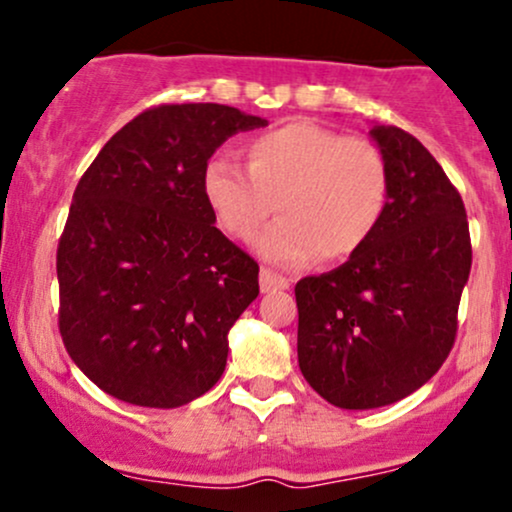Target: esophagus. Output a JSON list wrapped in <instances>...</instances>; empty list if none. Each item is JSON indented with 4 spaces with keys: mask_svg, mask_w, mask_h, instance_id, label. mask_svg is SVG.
<instances>
[{
    "mask_svg": "<svg viewBox=\"0 0 512 512\" xmlns=\"http://www.w3.org/2000/svg\"><path fill=\"white\" fill-rule=\"evenodd\" d=\"M291 281L284 279V276L269 272V269H262L260 272V289L262 293H272V291H284L289 289Z\"/></svg>",
    "mask_w": 512,
    "mask_h": 512,
    "instance_id": "34e87169",
    "label": "esophagus"
}]
</instances>
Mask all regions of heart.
I'll use <instances>...</instances> for the list:
<instances>
[{"mask_svg":"<svg viewBox=\"0 0 512 512\" xmlns=\"http://www.w3.org/2000/svg\"><path fill=\"white\" fill-rule=\"evenodd\" d=\"M248 173L226 158L204 168L211 214L231 238L248 240L274 211L281 219L255 238V252L276 267H301L317 255L342 262L356 255L387 202V166L361 137L293 120L245 146Z\"/></svg>","mask_w":512,"mask_h":512,"instance_id":"obj_1","label":"heart"}]
</instances>
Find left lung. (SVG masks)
Returning a JSON list of instances; mask_svg holds the SVG:
<instances>
[{"instance_id": "1", "label": "left lung", "mask_w": 512, "mask_h": 512, "mask_svg": "<svg viewBox=\"0 0 512 512\" xmlns=\"http://www.w3.org/2000/svg\"><path fill=\"white\" fill-rule=\"evenodd\" d=\"M387 166L378 228L342 267L296 284L298 366L339 409H378L428 383L448 358L472 269L460 192L426 146L373 125Z\"/></svg>"}]
</instances>
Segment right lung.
I'll return each mask as SVG.
<instances>
[{
  "label": "right lung",
  "instance_id": "right-lung-1",
  "mask_svg": "<svg viewBox=\"0 0 512 512\" xmlns=\"http://www.w3.org/2000/svg\"><path fill=\"white\" fill-rule=\"evenodd\" d=\"M257 127L267 120L231 105H158L76 185L57 248L60 334L110 397L175 409L219 383L260 267L214 226L202 178L228 137Z\"/></svg>",
  "mask_w": 512,
  "mask_h": 512
}]
</instances>
